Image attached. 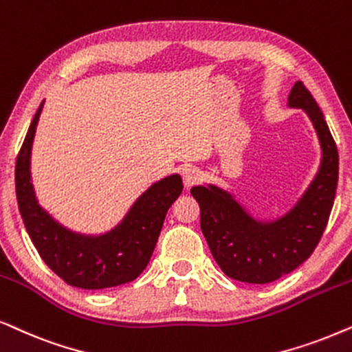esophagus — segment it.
<instances>
[{"label": "esophagus", "instance_id": "34e87169", "mask_svg": "<svg viewBox=\"0 0 352 352\" xmlns=\"http://www.w3.org/2000/svg\"><path fill=\"white\" fill-rule=\"evenodd\" d=\"M201 179H203V173H201L199 168H196V167L185 168V172H184V184H185L186 188H191V186L198 185L199 182H201Z\"/></svg>", "mask_w": 352, "mask_h": 352}]
</instances>
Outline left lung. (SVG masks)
<instances>
[{
    "instance_id": "obj_1",
    "label": "left lung",
    "mask_w": 352,
    "mask_h": 352,
    "mask_svg": "<svg viewBox=\"0 0 352 352\" xmlns=\"http://www.w3.org/2000/svg\"><path fill=\"white\" fill-rule=\"evenodd\" d=\"M289 107L306 111L322 146L316 179L298 204L275 222L252 219L228 191L193 186L201 210V232L227 277L245 283H270L309 259L320 241L338 184V149L320 107L302 82L288 96Z\"/></svg>"
}]
</instances>
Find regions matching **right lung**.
<instances>
[{"label":"right lung","instance_id":"add662e5","mask_svg":"<svg viewBox=\"0 0 352 352\" xmlns=\"http://www.w3.org/2000/svg\"><path fill=\"white\" fill-rule=\"evenodd\" d=\"M41 107L43 102L16 161L17 204L32 243L45 264L72 287L101 289L132 282L146 269L167 210L184 190L180 175L162 179L144 191L114 230L101 236L70 232L40 208L30 182V151Z\"/></svg>","mask_w":352,"mask_h":352}]
</instances>
